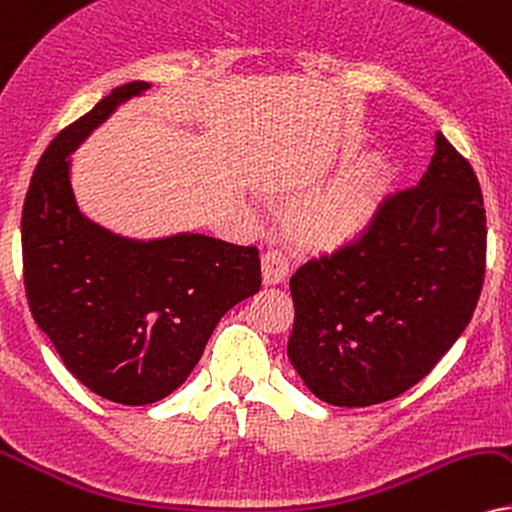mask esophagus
<instances>
[{
	"label": "esophagus",
	"mask_w": 512,
	"mask_h": 512,
	"mask_svg": "<svg viewBox=\"0 0 512 512\" xmlns=\"http://www.w3.org/2000/svg\"><path fill=\"white\" fill-rule=\"evenodd\" d=\"M261 268L263 282H266V285H280V282H285V277L289 273V261L282 251L268 249L261 258Z\"/></svg>",
	"instance_id": "34e87169"
}]
</instances>
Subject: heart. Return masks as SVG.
<instances>
[{"label": "heart", "mask_w": 512, "mask_h": 512, "mask_svg": "<svg viewBox=\"0 0 512 512\" xmlns=\"http://www.w3.org/2000/svg\"><path fill=\"white\" fill-rule=\"evenodd\" d=\"M382 194V168L363 163L299 201L289 213V232L296 242L311 249H337L370 225Z\"/></svg>", "instance_id": "obj_1"}]
</instances>
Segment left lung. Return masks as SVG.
Wrapping results in <instances>:
<instances>
[{
  "instance_id": "1",
  "label": "left lung",
  "mask_w": 512,
  "mask_h": 512,
  "mask_svg": "<svg viewBox=\"0 0 512 512\" xmlns=\"http://www.w3.org/2000/svg\"><path fill=\"white\" fill-rule=\"evenodd\" d=\"M487 268L477 175L437 132L418 185L389 194L363 235L289 280L287 356L332 406H372L430 375L468 327Z\"/></svg>"
}]
</instances>
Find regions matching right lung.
I'll list each match as a JSON object with an SVG mask.
<instances>
[{
	"label": "right lung",
	"mask_w": 512,
	"mask_h": 512,
	"mask_svg": "<svg viewBox=\"0 0 512 512\" xmlns=\"http://www.w3.org/2000/svg\"><path fill=\"white\" fill-rule=\"evenodd\" d=\"M147 82L116 87L37 163L21 218L30 313L78 380L123 406L161 401L199 363L218 320L261 289L256 246L206 235L137 242L80 213L71 151Z\"/></svg>",
	"instance_id": "1"
}]
</instances>
